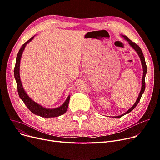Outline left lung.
<instances>
[{
	"label": "left lung",
	"mask_w": 160,
	"mask_h": 160,
	"mask_svg": "<svg viewBox=\"0 0 160 160\" xmlns=\"http://www.w3.org/2000/svg\"><path fill=\"white\" fill-rule=\"evenodd\" d=\"M122 36L126 40L128 41V43L131 45V47L138 52V55H139V58H140V60H141V63H142V69H143V76H142V87H141V91H140L139 97H138V99H137V100H136V103L134 104L133 106L131 108H130L129 110H128L127 112L124 113L122 114V115H119V116L115 117V118H119V117H122L123 115H126V114H127V113H128L129 112H130L131 111H132V110H133V109L136 108V106L138 105V102H139V100H140V99H141V96H142V93H144L145 89V75H146V73H147V65H146V62H145V57H144V56H143V54H142V50H141V48H140L136 43H134V42H132L127 36Z\"/></svg>",
	"instance_id": "1"
}]
</instances>
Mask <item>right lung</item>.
<instances>
[{"label": "right lung", "mask_w": 160, "mask_h": 160, "mask_svg": "<svg viewBox=\"0 0 160 160\" xmlns=\"http://www.w3.org/2000/svg\"><path fill=\"white\" fill-rule=\"evenodd\" d=\"M33 37L30 38L29 40H28L26 43H24L21 48H20L18 54L16 58V63L15 66L14 68V77L17 82V88H18V94L20 97V98L22 99V101L24 102V104L27 106V107L29 109V110L32 112L33 113L36 115H39L41 117H45V118H48V117H58L60 115H63L66 112L68 108V105L69 102L70 96H68L67 100L65 101V102L59 108H54V109H47L41 106L40 105L38 104L35 102H33V100L27 95L26 92L24 91L22 83L20 80V76H19V67H20V62H21V58L23 50L26 47V45L30 41H31L33 39Z\"/></svg>", "instance_id": "right-lung-1"}]
</instances>
